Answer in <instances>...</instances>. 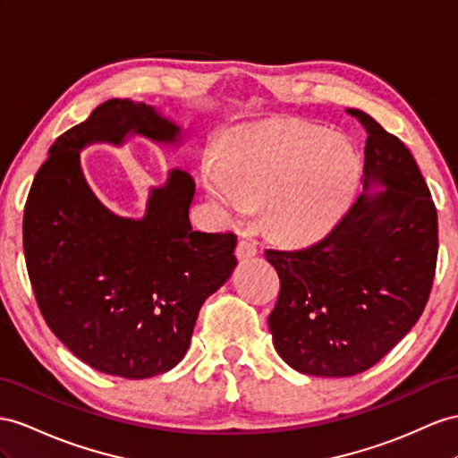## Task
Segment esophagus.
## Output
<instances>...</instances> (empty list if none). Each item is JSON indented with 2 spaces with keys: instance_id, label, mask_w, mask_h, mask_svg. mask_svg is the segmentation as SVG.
<instances>
[{
  "instance_id": "obj_1",
  "label": "esophagus",
  "mask_w": 458,
  "mask_h": 458,
  "mask_svg": "<svg viewBox=\"0 0 458 458\" xmlns=\"http://www.w3.org/2000/svg\"><path fill=\"white\" fill-rule=\"evenodd\" d=\"M255 255H257L255 242H251L248 238H240L238 248H236V257H238V259L245 261V259H250V257H255Z\"/></svg>"
}]
</instances>
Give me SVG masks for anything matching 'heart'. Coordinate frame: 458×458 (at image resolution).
Listing matches in <instances>:
<instances>
[{"label":"heart","mask_w":458,"mask_h":458,"mask_svg":"<svg viewBox=\"0 0 458 458\" xmlns=\"http://www.w3.org/2000/svg\"><path fill=\"white\" fill-rule=\"evenodd\" d=\"M358 180V157L343 137L298 122L243 127L205 164V185L220 210L242 216L259 203L267 230L306 240L344 207Z\"/></svg>","instance_id":"1"}]
</instances>
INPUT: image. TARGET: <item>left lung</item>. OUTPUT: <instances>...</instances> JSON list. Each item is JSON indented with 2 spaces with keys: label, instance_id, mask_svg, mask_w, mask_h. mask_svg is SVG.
<instances>
[{
  "label": "left lung",
  "instance_id": "1",
  "mask_svg": "<svg viewBox=\"0 0 458 458\" xmlns=\"http://www.w3.org/2000/svg\"><path fill=\"white\" fill-rule=\"evenodd\" d=\"M363 187L335 228L301 250H265L280 278L268 315L290 368L350 377L375 366L424 311L437 265V210L414 157L361 110Z\"/></svg>",
  "mask_w": 458,
  "mask_h": 458
}]
</instances>
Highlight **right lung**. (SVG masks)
Returning <instances> with one entry per match:
<instances>
[{
    "label": "right lung",
    "instance_id": "right-lung-1",
    "mask_svg": "<svg viewBox=\"0 0 458 458\" xmlns=\"http://www.w3.org/2000/svg\"><path fill=\"white\" fill-rule=\"evenodd\" d=\"M129 131L164 145L180 140V127L145 102L100 104L55 139L34 175L22 248L52 333L90 368L147 379L185 356L203 301L238 265V240L191 228L195 182L183 170L150 190L140 220L104 207L85 182L79 150L97 140L122 145Z\"/></svg>",
    "mask_w": 458,
    "mask_h": 458
}]
</instances>
